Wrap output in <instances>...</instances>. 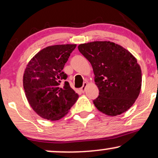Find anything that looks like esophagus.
<instances>
[{"instance_id": "esophagus-1", "label": "esophagus", "mask_w": 158, "mask_h": 158, "mask_svg": "<svg viewBox=\"0 0 158 158\" xmlns=\"http://www.w3.org/2000/svg\"><path fill=\"white\" fill-rule=\"evenodd\" d=\"M86 86H87V83L86 82L83 83V85L81 88V91H82V92H84V91H85V87H86Z\"/></svg>"}]
</instances>
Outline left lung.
I'll list each match as a JSON object with an SVG mask.
<instances>
[{"instance_id":"obj_1","label":"left lung","mask_w":158,"mask_h":158,"mask_svg":"<svg viewBox=\"0 0 158 158\" xmlns=\"http://www.w3.org/2000/svg\"><path fill=\"white\" fill-rule=\"evenodd\" d=\"M79 51L90 62L99 96L93 100L96 108L108 116L127 111L139 97L141 70L129 51L111 42L81 44Z\"/></svg>"}]
</instances>
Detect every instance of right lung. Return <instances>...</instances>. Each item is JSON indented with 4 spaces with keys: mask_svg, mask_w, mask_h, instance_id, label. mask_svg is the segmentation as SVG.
<instances>
[{
    "mask_svg": "<svg viewBox=\"0 0 158 158\" xmlns=\"http://www.w3.org/2000/svg\"><path fill=\"white\" fill-rule=\"evenodd\" d=\"M76 44H57L40 50L31 60L23 76L29 104L41 117L52 121L64 117L78 94L70 87L63 71Z\"/></svg>",
    "mask_w": 158,
    "mask_h": 158,
    "instance_id": "add662e5",
    "label": "right lung"
}]
</instances>
